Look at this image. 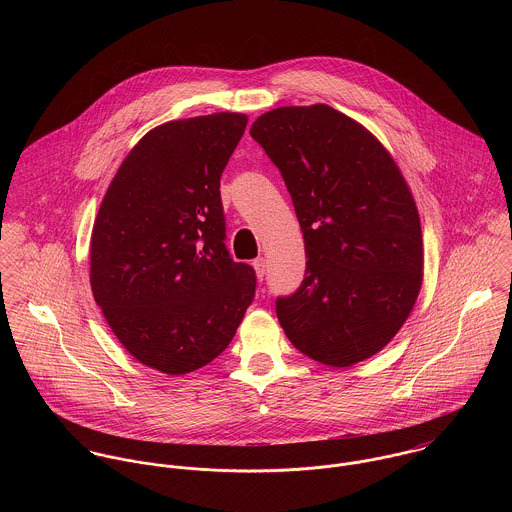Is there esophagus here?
Masks as SVG:
<instances>
[{"label":"esophagus","mask_w":512,"mask_h":512,"mask_svg":"<svg viewBox=\"0 0 512 512\" xmlns=\"http://www.w3.org/2000/svg\"><path fill=\"white\" fill-rule=\"evenodd\" d=\"M252 266H254V270H256L258 280H264V276H266V260H264V258H256V260L252 262Z\"/></svg>","instance_id":"esophagus-1"}]
</instances>
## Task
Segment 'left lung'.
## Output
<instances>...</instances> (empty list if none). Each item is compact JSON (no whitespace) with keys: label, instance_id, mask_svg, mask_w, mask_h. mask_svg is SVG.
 <instances>
[{"label":"left lung","instance_id":"obj_1","mask_svg":"<svg viewBox=\"0 0 512 512\" xmlns=\"http://www.w3.org/2000/svg\"><path fill=\"white\" fill-rule=\"evenodd\" d=\"M250 136L280 169L305 242V278L276 299L278 319L313 361L351 366L390 343L422 288L414 197L384 146L327 104L262 114Z\"/></svg>","mask_w":512,"mask_h":512}]
</instances>
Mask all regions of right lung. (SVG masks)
Here are the masks:
<instances>
[{"mask_svg": "<svg viewBox=\"0 0 512 512\" xmlns=\"http://www.w3.org/2000/svg\"><path fill=\"white\" fill-rule=\"evenodd\" d=\"M248 118L220 112L161 124L114 175L90 240V286L110 329L165 374L209 365L256 292L226 250L220 175Z\"/></svg>", "mask_w": 512, "mask_h": 512, "instance_id": "obj_1", "label": "right lung"}]
</instances>
